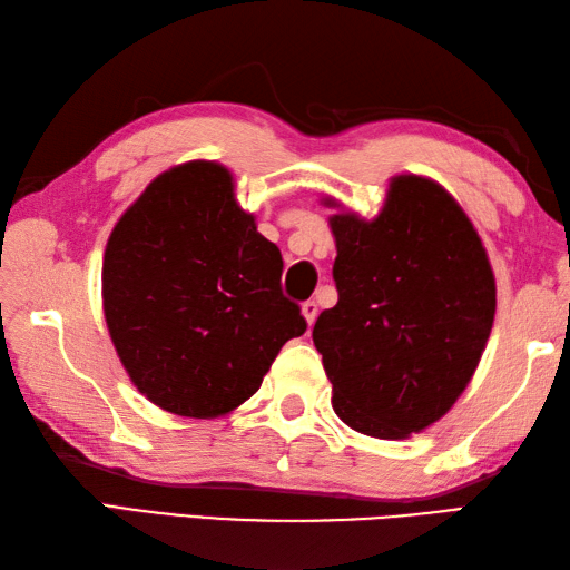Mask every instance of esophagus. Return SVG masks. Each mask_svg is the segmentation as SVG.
Instances as JSON below:
<instances>
[{"mask_svg":"<svg viewBox=\"0 0 570 570\" xmlns=\"http://www.w3.org/2000/svg\"><path fill=\"white\" fill-rule=\"evenodd\" d=\"M301 316L306 318L308 325L316 323V318H318V304H316V301H306V304L301 306Z\"/></svg>","mask_w":570,"mask_h":570,"instance_id":"34e87169","label":"esophagus"}]
</instances>
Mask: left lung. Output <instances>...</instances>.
I'll return each mask as SVG.
<instances>
[{
  "instance_id": "8db88e82",
  "label": "left lung",
  "mask_w": 570,
  "mask_h": 570,
  "mask_svg": "<svg viewBox=\"0 0 570 570\" xmlns=\"http://www.w3.org/2000/svg\"><path fill=\"white\" fill-rule=\"evenodd\" d=\"M337 304L313 325L341 421L396 441L429 429L465 392L498 308L478 229L433 178L390 180L372 220L325 196Z\"/></svg>"
}]
</instances>
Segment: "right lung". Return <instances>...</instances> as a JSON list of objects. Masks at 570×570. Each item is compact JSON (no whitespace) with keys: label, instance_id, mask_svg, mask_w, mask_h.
<instances>
[{"label":"right lung","instance_id":"1","mask_svg":"<svg viewBox=\"0 0 570 570\" xmlns=\"http://www.w3.org/2000/svg\"><path fill=\"white\" fill-rule=\"evenodd\" d=\"M282 269L227 166L198 159L156 176L102 257L105 323L131 384L188 419L245 404L278 350L306 331L278 286Z\"/></svg>","mask_w":570,"mask_h":570}]
</instances>
